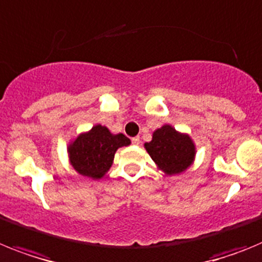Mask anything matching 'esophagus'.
Here are the masks:
<instances>
[{"mask_svg": "<svg viewBox=\"0 0 262 262\" xmlns=\"http://www.w3.org/2000/svg\"><path fill=\"white\" fill-rule=\"evenodd\" d=\"M140 142H141L140 137H133V138H132V144H133V145H140Z\"/></svg>", "mask_w": 262, "mask_h": 262, "instance_id": "obj_1", "label": "esophagus"}]
</instances>
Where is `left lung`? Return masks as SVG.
I'll list each match as a JSON object with an SVG mask.
<instances>
[{
  "label": "left lung",
  "mask_w": 262,
  "mask_h": 262,
  "mask_svg": "<svg viewBox=\"0 0 262 262\" xmlns=\"http://www.w3.org/2000/svg\"><path fill=\"white\" fill-rule=\"evenodd\" d=\"M145 149L157 167L166 175L181 174L188 169L195 158V144L188 134L179 133L171 125H163L153 133Z\"/></svg>",
  "instance_id": "8db88e82"
}]
</instances>
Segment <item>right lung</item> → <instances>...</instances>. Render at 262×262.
<instances>
[{"instance_id":"obj_1","label":"right lung","mask_w":262,"mask_h":262,"mask_svg":"<svg viewBox=\"0 0 262 262\" xmlns=\"http://www.w3.org/2000/svg\"><path fill=\"white\" fill-rule=\"evenodd\" d=\"M128 145H130V140L126 136L112 134L106 126L99 124L72 141L68 146V157L79 174L100 179L111 169L118 147Z\"/></svg>"}]
</instances>
